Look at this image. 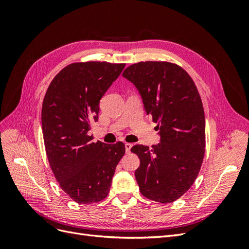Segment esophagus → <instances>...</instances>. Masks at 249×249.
I'll use <instances>...</instances> for the list:
<instances>
[{
	"instance_id": "esophagus-1",
	"label": "esophagus",
	"mask_w": 249,
	"mask_h": 249,
	"mask_svg": "<svg viewBox=\"0 0 249 249\" xmlns=\"http://www.w3.org/2000/svg\"><path fill=\"white\" fill-rule=\"evenodd\" d=\"M132 144H131V143H125V144H124V147H125V153L127 154V153H130L131 152V148H132Z\"/></svg>"
}]
</instances>
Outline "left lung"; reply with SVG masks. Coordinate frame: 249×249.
<instances>
[{"label":"left lung","instance_id":"left-lung-1","mask_svg":"<svg viewBox=\"0 0 249 249\" xmlns=\"http://www.w3.org/2000/svg\"><path fill=\"white\" fill-rule=\"evenodd\" d=\"M123 77L138 90L160 136L152 147L131 148L140 159L135 171L140 192L161 203L175 201L194 183L205 155V112L197 88L182 67L169 62L133 64Z\"/></svg>","mask_w":249,"mask_h":249}]
</instances>
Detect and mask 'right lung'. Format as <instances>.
Listing matches in <instances>:
<instances>
[{"instance_id":"obj_1","label":"right lung","mask_w":249,"mask_h":249,"mask_svg":"<svg viewBox=\"0 0 249 249\" xmlns=\"http://www.w3.org/2000/svg\"><path fill=\"white\" fill-rule=\"evenodd\" d=\"M125 64L85 62L67 65L44 95L41 125L53 173L61 189L78 203L107 197L123 142H93L89 130L99 120L100 101Z\"/></svg>"}]
</instances>
